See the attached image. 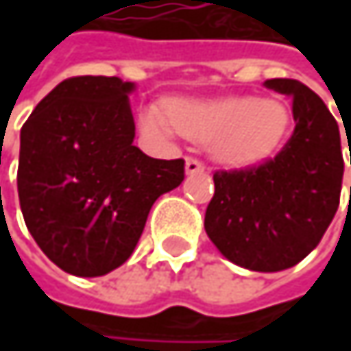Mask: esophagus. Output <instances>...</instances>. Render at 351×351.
<instances>
[{
	"label": "esophagus",
	"mask_w": 351,
	"mask_h": 351,
	"mask_svg": "<svg viewBox=\"0 0 351 351\" xmlns=\"http://www.w3.org/2000/svg\"><path fill=\"white\" fill-rule=\"evenodd\" d=\"M184 171H186V175H199V173H205V165L201 160L189 156L186 162H184Z\"/></svg>",
	"instance_id": "obj_1"
}]
</instances>
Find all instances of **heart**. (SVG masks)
I'll return each instance as SVG.
<instances>
[{
	"label": "heart",
	"mask_w": 351,
	"mask_h": 351,
	"mask_svg": "<svg viewBox=\"0 0 351 351\" xmlns=\"http://www.w3.org/2000/svg\"><path fill=\"white\" fill-rule=\"evenodd\" d=\"M289 109L276 99L217 97L171 99L165 113L148 107L142 125L152 134L173 128L197 142H209L213 154L230 165H247L268 156L289 130Z\"/></svg>",
	"instance_id": "b5f03b06"
}]
</instances>
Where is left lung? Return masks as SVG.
<instances>
[{
    "mask_svg": "<svg viewBox=\"0 0 351 351\" xmlns=\"http://www.w3.org/2000/svg\"><path fill=\"white\" fill-rule=\"evenodd\" d=\"M264 85L293 99L295 132L274 158L215 171L205 232L230 262L278 272L311 254L329 228L339 207L343 156L337 121L315 91L295 79Z\"/></svg>",
    "mask_w": 351,
    "mask_h": 351,
    "instance_id": "obj_1",
    "label": "left lung"
}]
</instances>
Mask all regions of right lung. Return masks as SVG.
I'll use <instances>...</instances> for the list:
<instances>
[{
  "label": "right lung",
  "mask_w": 351,
  "mask_h": 351,
  "mask_svg": "<svg viewBox=\"0 0 351 351\" xmlns=\"http://www.w3.org/2000/svg\"><path fill=\"white\" fill-rule=\"evenodd\" d=\"M117 77H71L20 134L18 195L28 232L64 272L104 276L138 244L154 201L184 178V160L134 146L136 125Z\"/></svg>",
  "instance_id": "1"
}]
</instances>
